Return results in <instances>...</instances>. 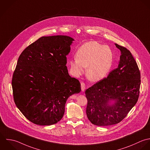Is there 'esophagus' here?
I'll return each mask as SVG.
<instances>
[{
	"mask_svg": "<svg viewBox=\"0 0 150 150\" xmlns=\"http://www.w3.org/2000/svg\"><path fill=\"white\" fill-rule=\"evenodd\" d=\"M81 91H84L85 89H86V84L82 82L81 83Z\"/></svg>",
	"mask_w": 150,
	"mask_h": 150,
	"instance_id": "1",
	"label": "esophagus"
}]
</instances>
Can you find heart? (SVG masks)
<instances>
[{"mask_svg": "<svg viewBox=\"0 0 150 150\" xmlns=\"http://www.w3.org/2000/svg\"><path fill=\"white\" fill-rule=\"evenodd\" d=\"M111 50L96 41H90L81 47L76 57L70 60L71 69L76 76L83 74L85 69L88 80L97 82L108 73L113 63Z\"/></svg>", "mask_w": 150, "mask_h": 150, "instance_id": "1", "label": "heart"}]
</instances>
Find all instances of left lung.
Wrapping results in <instances>:
<instances>
[{
    "mask_svg": "<svg viewBox=\"0 0 150 150\" xmlns=\"http://www.w3.org/2000/svg\"><path fill=\"white\" fill-rule=\"evenodd\" d=\"M121 54L118 67L86 91V113L96 126L120 122L137 103L141 84L140 71L130 50L115 44ZM111 100L115 102L110 104Z\"/></svg>",
    "mask_w": 150,
    "mask_h": 150,
    "instance_id": "8db88e82",
    "label": "left lung"
}]
</instances>
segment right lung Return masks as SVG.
I'll use <instances>...</instances> for the list:
<instances>
[{"instance_id":"right-lung-1","label":"right lung","mask_w":150,"mask_h":150,"mask_svg":"<svg viewBox=\"0 0 150 150\" xmlns=\"http://www.w3.org/2000/svg\"><path fill=\"white\" fill-rule=\"evenodd\" d=\"M73 41L66 35L42 37L18 57L11 81L14 100L34 124L57 123L68 98L81 91L79 81L69 76L66 66Z\"/></svg>"}]
</instances>
